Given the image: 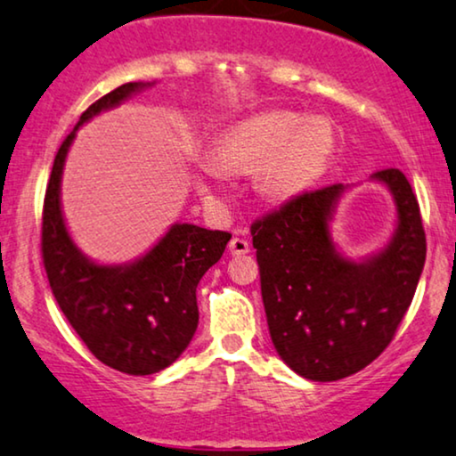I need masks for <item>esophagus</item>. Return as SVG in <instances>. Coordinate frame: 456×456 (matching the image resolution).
Returning a JSON list of instances; mask_svg holds the SVG:
<instances>
[{"label":"esophagus","instance_id":"obj_1","mask_svg":"<svg viewBox=\"0 0 456 456\" xmlns=\"http://www.w3.org/2000/svg\"><path fill=\"white\" fill-rule=\"evenodd\" d=\"M229 252L232 255H248L250 252V241H248L246 238H233L232 241H229Z\"/></svg>","mask_w":456,"mask_h":456}]
</instances>
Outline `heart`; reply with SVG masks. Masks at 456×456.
Instances as JSON below:
<instances>
[{
	"label": "heart",
	"instance_id": "heart-1",
	"mask_svg": "<svg viewBox=\"0 0 456 456\" xmlns=\"http://www.w3.org/2000/svg\"><path fill=\"white\" fill-rule=\"evenodd\" d=\"M332 149V130L322 119L305 122L297 113L267 111L224 132L215 145V159L227 170H250L269 161L265 189L275 198H290L324 175ZM208 175L216 172L208 168Z\"/></svg>",
	"mask_w": 456,
	"mask_h": 456
}]
</instances>
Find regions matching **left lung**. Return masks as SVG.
Instances as JSON below:
<instances>
[{
    "label": "left lung",
    "mask_w": 456,
    "mask_h": 456,
    "mask_svg": "<svg viewBox=\"0 0 456 456\" xmlns=\"http://www.w3.org/2000/svg\"><path fill=\"white\" fill-rule=\"evenodd\" d=\"M394 193L397 229L377 256L354 263L334 250L328 221L341 183L292 195L252 223L271 341L309 381H338L394 341L425 265V229L404 172L372 175Z\"/></svg>",
    "instance_id": "left-lung-1"
}]
</instances>
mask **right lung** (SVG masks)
<instances>
[{
    "label": "right lung",
    "mask_w": 456,
    "mask_h": 456,
    "mask_svg": "<svg viewBox=\"0 0 456 456\" xmlns=\"http://www.w3.org/2000/svg\"><path fill=\"white\" fill-rule=\"evenodd\" d=\"M142 86H119L82 113L54 158L42 215V258L61 311L96 360L134 377L164 370L187 349L200 320L195 288L232 240L227 232L172 224L142 258L107 267L88 261L69 238L61 175L75 132Z\"/></svg>",
    "instance_id": "right-lung-1"
}]
</instances>
